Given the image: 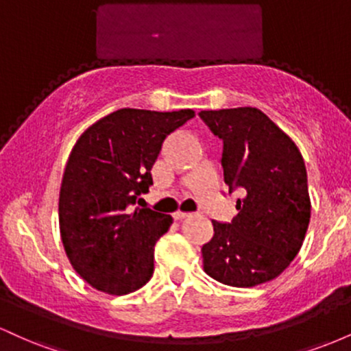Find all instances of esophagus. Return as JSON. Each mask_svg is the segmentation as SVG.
Instances as JSON below:
<instances>
[{
  "mask_svg": "<svg viewBox=\"0 0 351 351\" xmlns=\"http://www.w3.org/2000/svg\"><path fill=\"white\" fill-rule=\"evenodd\" d=\"M188 216H189V213H184V211H175V213H173V217H175L176 221L184 219V217H188Z\"/></svg>",
  "mask_w": 351,
  "mask_h": 351,
  "instance_id": "1",
  "label": "esophagus"
}]
</instances>
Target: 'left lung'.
<instances>
[{
	"label": "left lung",
	"mask_w": 351,
	"mask_h": 351,
	"mask_svg": "<svg viewBox=\"0 0 351 351\" xmlns=\"http://www.w3.org/2000/svg\"><path fill=\"white\" fill-rule=\"evenodd\" d=\"M199 117L223 140L229 189L245 193L231 224L213 221L215 234L201 247L204 272L232 287L276 279L299 254L312 211L302 153L256 107L201 110Z\"/></svg>",
	"instance_id": "8db88e82"
}]
</instances>
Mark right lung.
Listing matches in <instances>:
<instances>
[{
	"label": "right lung",
	"mask_w": 351,
	"mask_h": 351,
	"mask_svg": "<svg viewBox=\"0 0 351 351\" xmlns=\"http://www.w3.org/2000/svg\"><path fill=\"white\" fill-rule=\"evenodd\" d=\"M195 110L120 108L92 123L72 148L59 193V229L74 271L97 291L125 295L153 274L170 215L128 206L153 184L163 140Z\"/></svg>",
	"instance_id": "add662e5"
}]
</instances>
